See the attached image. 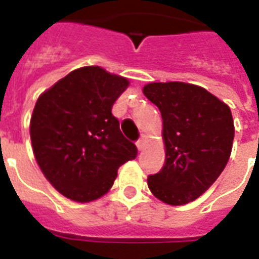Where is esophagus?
<instances>
[{
    "label": "esophagus",
    "instance_id": "1",
    "mask_svg": "<svg viewBox=\"0 0 259 259\" xmlns=\"http://www.w3.org/2000/svg\"><path fill=\"white\" fill-rule=\"evenodd\" d=\"M136 145H137V148H138V150H144L145 149V145H146V138H145V136H141V137H140V140H138L137 142H136Z\"/></svg>",
    "mask_w": 259,
    "mask_h": 259
}]
</instances>
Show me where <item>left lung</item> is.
<instances>
[{
  "label": "left lung",
  "instance_id": "obj_1",
  "mask_svg": "<svg viewBox=\"0 0 259 259\" xmlns=\"http://www.w3.org/2000/svg\"><path fill=\"white\" fill-rule=\"evenodd\" d=\"M142 93L161 113L165 145V164L148 177V187L166 204H187L229 161L235 133L231 110L203 87L184 82L149 83Z\"/></svg>",
  "mask_w": 259,
  "mask_h": 259
}]
</instances>
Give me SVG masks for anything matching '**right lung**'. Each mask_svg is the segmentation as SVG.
I'll return each mask as SVG.
<instances>
[{
	"instance_id": "right-lung-1",
	"label": "right lung",
	"mask_w": 259,
	"mask_h": 259,
	"mask_svg": "<svg viewBox=\"0 0 259 259\" xmlns=\"http://www.w3.org/2000/svg\"><path fill=\"white\" fill-rule=\"evenodd\" d=\"M129 80L102 67L71 71L38 97L30 141L42 175L63 196L97 200L113 187L118 168L137 157L113 114Z\"/></svg>"
}]
</instances>
